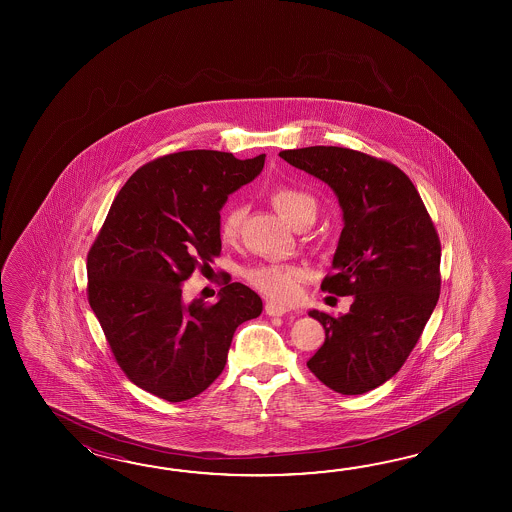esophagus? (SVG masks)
<instances>
[{"mask_svg": "<svg viewBox=\"0 0 512 512\" xmlns=\"http://www.w3.org/2000/svg\"><path fill=\"white\" fill-rule=\"evenodd\" d=\"M287 311H289L287 307L276 304V302H271V300L265 304V313H267L269 316H283L285 313H287Z\"/></svg>", "mask_w": 512, "mask_h": 512, "instance_id": "esophagus-1", "label": "esophagus"}]
</instances>
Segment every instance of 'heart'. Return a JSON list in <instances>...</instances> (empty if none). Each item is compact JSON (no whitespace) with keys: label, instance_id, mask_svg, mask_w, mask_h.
Masks as SVG:
<instances>
[{"label":"heart","instance_id":"b5f03b06","mask_svg":"<svg viewBox=\"0 0 512 512\" xmlns=\"http://www.w3.org/2000/svg\"><path fill=\"white\" fill-rule=\"evenodd\" d=\"M271 201L274 208L293 227L302 223L304 219L316 218V210H318L316 199L304 190L278 186L271 192ZM241 221H243V207L240 203H232L221 216L219 236L225 241L234 240L240 232ZM245 276L261 293L271 296L278 302H291L298 294V285L304 276V269L296 265H283V263H261L251 267L245 272Z\"/></svg>","mask_w":512,"mask_h":512}]
</instances>
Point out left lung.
I'll use <instances>...</instances> for the list:
<instances>
[{
  "instance_id": "1",
  "label": "left lung",
  "mask_w": 512,
  "mask_h": 512,
  "mask_svg": "<svg viewBox=\"0 0 512 512\" xmlns=\"http://www.w3.org/2000/svg\"><path fill=\"white\" fill-rule=\"evenodd\" d=\"M283 161L333 188L344 229L322 291L353 296L346 315L309 311L326 331L307 368L327 388L360 395L401 370L439 300L441 243L410 177L338 146L283 150Z\"/></svg>"
}]
</instances>
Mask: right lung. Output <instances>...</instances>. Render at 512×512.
<instances>
[{
    "instance_id": "obj_1",
    "label": "right lung",
    "mask_w": 512,
    "mask_h": 512,
    "mask_svg": "<svg viewBox=\"0 0 512 512\" xmlns=\"http://www.w3.org/2000/svg\"><path fill=\"white\" fill-rule=\"evenodd\" d=\"M265 153L236 159L216 150L170 153L120 188L87 254V300L120 370L170 403L205 392L227 364L236 327L261 315L240 282L216 304L183 302V282L219 256V210L260 175Z\"/></svg>"
}]
</instances>
